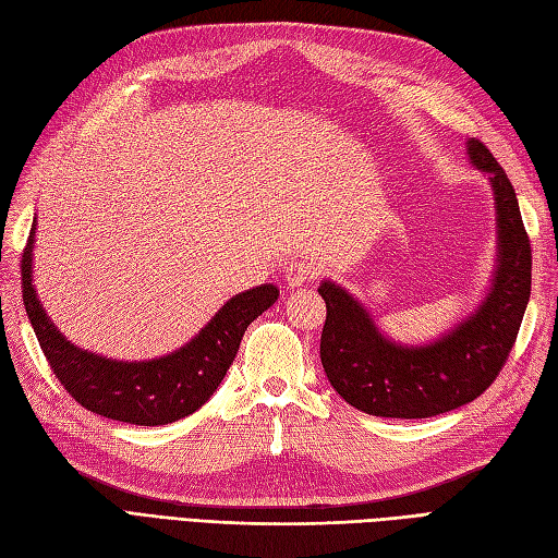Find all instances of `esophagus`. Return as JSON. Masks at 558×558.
I'll use <instances>...</instances> for the list:
<instances>
[{
    "label": "esophagus",
    "mask_w": 558,
    "mask_h": 558,
    "mask_svg": "<svg viewBox=\"0 0 558 558\" xmlns=\"http://www.w3.org/2000/svg\"><path fill=\"white\" fill-rule=\"evenodd\" d=\"M313 278H316V268L306 262H292L288 264V268H284V282H288L292 290L304 288V284L311 282Z\"/></svg>",
    "instance_id": "1"
}]
</instances>
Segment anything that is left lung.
I'll return each mask as SVG.
<instances>
[{
	"mask_svg": "<svg viewBox=\"0 0 558 558\" xmlns=\"http://www.w3.org/2000/svg\"><path fill=\"white\" fill-rule=\"evenodd\" d=\"M469 162L488 177L495 197L497 252L481 302L426 344H401L335 280L320 282L327 318L320 361L335 391L375 417L424 420L462 408L490 387L517 341L531 299V242L505 169L481 141H466Z\"/></svg>",
	"mask_w": 558,
	"mask_h": 558,
	"instance_id": "obj_1",
	"label": "left lung"
}]
</instances>
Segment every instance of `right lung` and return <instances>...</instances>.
Returning a JSON list of instances; mask_svg holds the SVG:
<instances>
[{
	"label": "right lung",
	"instance_id": "right-lung-1",
	"mask_svg": "<svg viewBox=\"0 0 558 558\" xmlns=\"http://www.w3.org/2000/svg\"><path fill=\"white\" fill-rule=\"evenodd\" d=\"M37 219L23 252V304L53 375L96 415L136 426H160L193 415L219 389L247 325L278 302L276 284H256L214 313L191 341L160 359L118 361L73 344L41 306L33 284Z\"/></svg>",
	"mask_w": 558,
	"mask_h": 558
}]
</instances>
